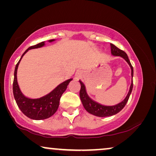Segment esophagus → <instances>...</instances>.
Returning a JSON list of instances; mask_svg holds the SVG:
<instances>
[{"mask_svg":"<svg viewBox=\"0 0 156 156\" xmlns=\"http://www.w3.org/2000/svg\"><path fill=\"white\" fill-rule=\"evenodd\" d=\"M76 78H79V77H80L81 76V74L80 73H76Z\"/></svg>","mask_w":156,"mask_h":156,"instance_id":"esophagus-1","label":"esophagus"}]
</instances>
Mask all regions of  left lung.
Wrapping results in <instances>:
<instances>
[{
  "label": "left lung",
  "instance_id": "1",
  "mask_svg": "<svg viewBox=\"0 0 156 156\" xmlns=\"http://www.w3.org/2000/svg\"><path fill=\"white\" fill-rule=\"evenodd\" d=\"M111 47V53L114 56H121L123 58H124L129 65L130 66L131 70V84L130 85V88H129V91L128 94H127L126 97L125 99L121 102L119 104L113 105V106H105V105H102L99 104L95 101H94L91 99L87 95L86 90H85V86L83 84L82 81L79 80L80 83V98L81 100V102L83 103V107L85 109L87 112L92 114V115L97 116V117H109V116L115 115L118 112H119L122 109L124 108L125 105H126V102H128V100L130 96L131 91L133 89V66H131L130 61L128 58L127 54L125 53L124 51L119 49L116 46H115L113 44H110Z\"/></svg>",
  "mask_w": 156,
  "mask_h": 156
}]
</instances>
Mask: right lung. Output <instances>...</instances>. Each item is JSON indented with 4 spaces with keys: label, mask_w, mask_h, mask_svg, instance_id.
I'll return each mask as SVG.
<instances>
[{
    "label": "right lung",
    "mask_w": 156,
    "mask_h": 156,
    "mask_svg": "<svg viewBox=\"0 0 156 156\" xmlns=\"http://www.w3.org/2000/svg\"><path fill=\"white\" fill-rule=\"evenodd\" d=\"M54 41V39L49 40V42ZM45 44L44 41L37 44L36 45L32 46L28 48L26 51L24 52L22 55L20 61L15 66V72H14V80H13L12 84V90L13 95H14L15 100L16 101L17 106L22 111L24 115L27 116V117L32 119L41 120L47 119L51 117L58 109L59 105V101L62 94L64 93L67 88L68 85L73 79H69V80L64 81L59 84L55 89H54L51 93H49L45 96H43L40 98L37 99H31L25 97L22 93L20 89L17 80V71L20 62L23 56L25 55V53L28 51V50L32 49H37L40 48Z\"/></svg>",
    "instance_id": "obj_1"
}]
</instances>
